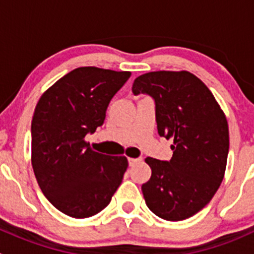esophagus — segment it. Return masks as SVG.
Returning a JSON list of instances; mask_svg holds the SVG:
<instances>
[{"label":"esophagus","instance_id":"1","mask_svg":"<svg viewBox=\"0 0 254 254\" xmlns=\"http://www.w3.org/2000/svg\"><path fill=\"white\" fill-rule=\"evenodd\" d=\"M127 162H129V166L130 167H132L134 165H136V163L141 162V157H137V158H127Z\"/></svg>","mask_w":254,"mask_h":254}]
</instances>
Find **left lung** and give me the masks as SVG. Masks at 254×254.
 Instances as JSON below:
<instances>
[{
	"instance_id": "left-lung-1",
	"label": "left lung",
	"mask_w": 254,
	"mask_h": 254,
	"mask_svg": "<svg viewBox=\"0 0 254 254\" xmlns=\"http://www.w3.org/2000/svg\"><path fill=\"white\" fill-rule=\"evenodd\" d=\"M135 96L155 102L160 136L172 139L170 161L147 157L152 175L141 190L148 209L168 221L200 211L219 189L229 155V125L210 89L188 71L139 76Z\"/></svg>"
}]
</instances>
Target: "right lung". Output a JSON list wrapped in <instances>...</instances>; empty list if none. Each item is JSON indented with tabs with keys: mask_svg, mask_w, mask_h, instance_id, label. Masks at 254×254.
<instances>
[{
	"mask_svg": "<svg viewBox=\"0 0 254 254\" xmlns=\"http://www.w3.org/2000/svg\"><path fill=\"white\" fill-rule=\"evenodd\" d=\"M131 73L78 67L40 97L32 120V166L58 210L86 219L108 206L127 168L124 156L94 152L84 141L106 119L108 104Z\"/></svg>",
	"mask_w": 254,
	"mask_h": 254,
	"instance_id": "1",
	"label": "right lung"
}]
</instances>
